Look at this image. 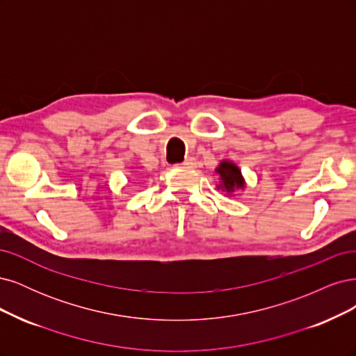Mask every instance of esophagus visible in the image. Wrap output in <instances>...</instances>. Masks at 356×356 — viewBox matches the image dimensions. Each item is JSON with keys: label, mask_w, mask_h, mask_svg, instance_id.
I'll list each match as a JSON object with an SVG mask.
<instances>
[{"label": "esophagus", "mask_w": 356, "mask_h": 356, "mask_svg": "<svg viewBox=\"0 0 356 356\" xmlns=\"http://www.w3.org/2000/svg\"><path fill=\"white\" fill-rule=\"evenodd\" d=\"M180 165L185 167V168H193L195 165H197V161H195V158H186Z\"/></svg>", "instance_id": "34e87169"}]
</instances>
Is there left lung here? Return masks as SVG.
<instances>
[{"label":"left lung","mask_w":356,"mask_h":356,"mask_svg":"<svg viewBox=\"0 0 356 356\" xmlns=\"http://www.w3.org/2000/svg\"><path fill=\"white\" fill-rule=\"evenodd\" d=\"M216 173L220 176V185L217 188L222 189L227 195L234 193L236 189L245 188V180L243 175H241V170L232 161L223 159V161L219 164V167L216 168Z\"/></svg>","instance_id":"obj_1"}]
</instances>
